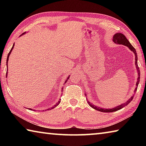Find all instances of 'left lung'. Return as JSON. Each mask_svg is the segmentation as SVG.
Listing matches in <instances>:
<instances>
[{
	"label": "left lung",
	"mask_w": 146,
	"mask_h": 146,
	"mask_svg": "<svg viewBox=\"0 0 146 146\" xmlns=\"http://www.w3.org/2000/svg\"><path fill=\"white\" fill-rule=\"evenodd\" d=\"M113 40L114 42L115 43L117 44H122V45H124L125 46L128 47V48H129V49L131 51H132L133 53H134L135 55V65H136V68H137V70L138 71V78H137V87L135 89V92L137 91V86L138 85V84H139L140 82V70H139V68H138V64H137V51H136V49L134 48V47H133L131 44H130V42H129V40H127L125 37V35H123L122 33H116L115 35H114V36H113ZM133 96H132L131 97L129 100H128L125 103H123L121 105H119L117 106V107H115L114 108H112V109H104V108H101L99 107H97L96 106H94L92 104H91L90 102H88V104L90 105L91 108H93V109H95V110H97V111H99L101 112H105V113H111V112H114L116 111H118L119 110H121V109L124 108L125 106H126L128 104L130 103L131 101L133 100Z\"/></svg>",
	"instance_id": "left-lung-1"
}]
</instances>
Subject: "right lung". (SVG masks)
<instances>
[{
    "label": "right lung",
    "instance_id": "right-lung-1",
    "mask_svg": "<svg viewBox=\"0 0 146 146\" xmlns=\"http://www.w3.org/2000/svg\"><path fill=\"white\" fill-rule=\"evenodd\" d=\"M24 33H26V32H25V33H23V34L21 35H21H24ZM13 47H14V44H13V47H12V48L11 49L10 51H9V53H8V57H7V60H6V65H7V67H8V59H9V55H10V54H11V53L12 50H13ZM7 76H8V69H7V72H6V77H7ZM69 78H70V76H69L68 77V78L66 79V80L65 83H66V82H67V81H68V79H69ZM62 91H63V88H62ZM60 99H59V100L58 101V102L56 103L55 106H53V107H51V108L47 109V110H51V109H53L54 108H55L56 106H57L59 104H60ZM29 110H32V109H29Z\"/></svg>",
    "mask_w": 146,
    "mask_h": 146
}]
</instances>
